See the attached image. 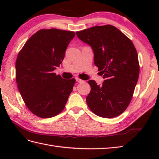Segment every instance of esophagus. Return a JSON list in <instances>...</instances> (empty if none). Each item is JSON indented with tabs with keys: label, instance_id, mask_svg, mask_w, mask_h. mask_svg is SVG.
Segmentation results:
<instances>
[{
	"label": "esophagus",
	"instance_id": "obj_1",
	"mask_svg": "<svg viewBox=\"0 0 159 159\" xmlns=\"http://www.w3.org/2000/svg\"><path fill=\"white\" fill-rule=\"evenodd\" d=\"M76 80L78 83H83V82H84V80L80 79L79 78H76Z\"/></svg>",
	"mask_w": 159,
	"mask_h": 159
}]
</instances>
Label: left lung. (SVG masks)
Masks as SVG:
<instances>
[{"mask_svg": "<svg viewBox=\"0 0 159 159\" xmlns=\"http://www.w3.org/2000/svg\"><path fill=\"white\" fill-rule=\"evenodd\" d=\"M82 42L94 53V64L104 79L102 85L93 80L86 98L90 110L96 116L112 118L120 116L131 101L139 75L138 55L133 43L112 25L96 26L77 31Z\"/></svg>", "mask_w": 159, "mask_h": 159, "instance_id": "1", "label": "left lung"}]
</instances>
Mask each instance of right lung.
<instances>
[{"label":"right lung","instance_id":"add662e5","mask_svg":"<svg viewBox=\"0 0 159 159\" xmlns=\"http://www.w3.org/2000/svg\"><path fill=\"white\" fill-rule=\"evenodd\" d=\"M74 36L73 31L41 29L18 53L16 62L18 88L26 106L37 116L52 117L65 108L76 80L63 79L54 70L62 63Z\"/></svg>","mask_w":159,"mask_h":159}]
</instances>
